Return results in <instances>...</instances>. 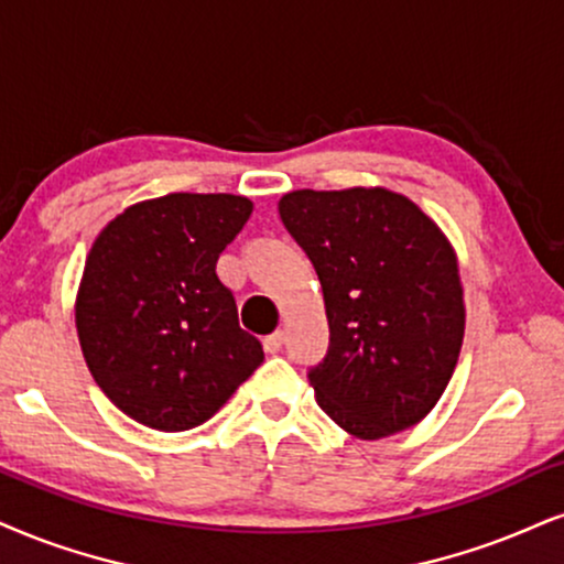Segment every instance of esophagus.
Instances as JSON below:
<instances>
[{
	"instance_id": "34e87169",
	"label": "esophagus",
	"mask_w": 564,
	"mask_h": 564,
	"mask_svg": "<svg viewBox=\"0 0 564 564\" xmlns=\"http://www.w3.org/2000/svg\"><path fill=\"white\" fill-rule=\"evenodd\" d=\"M284 345V332H274V335L263 337V350L267 352H280Z\"/></svg>"
}]
</instances>
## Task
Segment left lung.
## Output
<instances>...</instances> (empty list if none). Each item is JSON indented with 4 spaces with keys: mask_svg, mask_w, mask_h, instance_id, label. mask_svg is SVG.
<instances>
[{
    "mask_svg": "<svg viewBox=\"0 0 564 564\" xmlns=\"http://www.w3.org/2000/svg\"><path fill=\"white\" fill-rule=\"evenodd\" d=\"M280 217L324 290L329 350L308 371L318 408L358 440L415 426L447 389L463 345L449 240L387 187L293 191Z\"/></svg>",
    "mask_w": 564,
    "mask_h": 564,
    "instance_id": "left-lung-1",
    "label": "left lung"
}]
</instances>
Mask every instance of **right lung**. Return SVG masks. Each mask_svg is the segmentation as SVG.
<instances>
[{
	"label": "right lung",
	"mask_w": 564,
	"mask_h": 564,
	"mask_svg": "<svg viewBox=\"0 0 564 564\" xmlns=\"http://www.w3.org/2000/svg\"><path fill=\"white\" fill-rule=\"evenodd\" d=\"M250 212L229 193H170L124 208L90 246L75 303L83 358L143 426H200L263 364L217 276Z\"/></svg>",
	"instance_id": "obj_1"
}]
</instances>
